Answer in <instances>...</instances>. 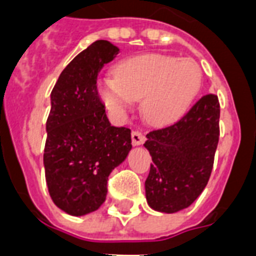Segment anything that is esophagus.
I'll list each match as a JSON object with an SVG mask.
<instances>
[{
  "label": "esophagus",
  "mask_w": 256,
  "mask_h": 256,
  "mask_svg": "<svg viewBox=\"0 0 256 256\" xmlns=\"http://www.w3.org/2000/svg\"><path fill=\"white\" fill-rule=\"evenodd\" d=\"M132 140L134 146H140L144 142V136L140 132H132Z\"/></svg>",
  "instance_id": "obj_1"
}]
</instances>
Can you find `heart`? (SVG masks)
<instances>
[{"mask_svg":"<svg viewBox=\"0 0 256 256\" xmlns=\"http://www.w3.org/2000/svg\"><path fill=\"white\" fill-rule=\"evenodd\" d=\"M202 72L190 60L146 54L122 62L116 77H106L98 92L104 104L124 110L134 100H142L148 122L168 124L187 112L200 90Z\"/></svg>","mask_w":256,"mask_h":256,"instance_id":"heart-1","label":"heart"}]
</instances>
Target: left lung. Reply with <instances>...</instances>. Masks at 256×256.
<instances>
[{"label": "left lung", "instance_id": "left-lung-1", "mask_svg": "<svg viewBox=\"0 0 256 256\" xmlns=\"http://www.w3.org/2000/svg\"><path fill=\"white\" fill-rule=\"evenodd\" d=\"M219 116L218 96L207 94L178 122L146 136L152 164L144 188L152 210L178 212L202 194L214 164Z\"/></svg>", "mask_w": 256, "mask_h": 256}]
</instances>
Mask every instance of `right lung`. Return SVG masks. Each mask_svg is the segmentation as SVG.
Returning <instances> with one entry per match:
<instances>
[{
	"mask_svg": "<svg viewBox=\"0 0 256 256\" xmlns=\"http://www.w3.org/2000/svg\"><path fill=\"white\" fill-rule=\"evenodd\" d=\"M120 49L92 42L58 78L52 92L44 152L46 184L54 204L82 216L106 200L108 175L132 150V130L108 122L96 77Z\"/></svg>",
	"mask_w": 256,
	"mask_h": 256,
	"instance_id": "1",
	"label": "right lung"
}]
</instances>
